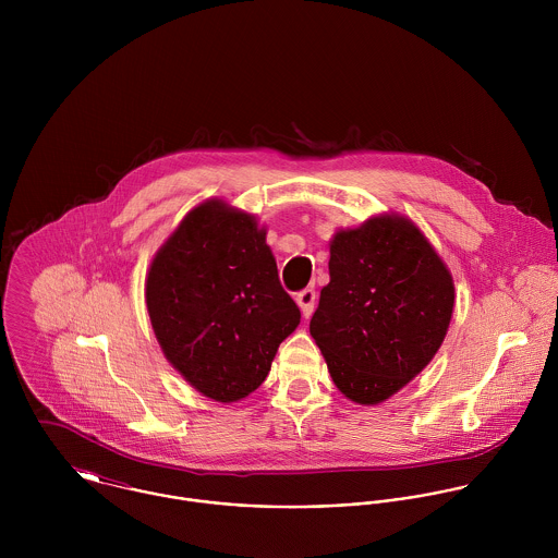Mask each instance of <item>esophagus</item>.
I'll return each instance as SVG.
<instances>
[{"label":"esophagus","instance_id":"obj_1","mask_svg":"<svg viewBox=\"0 0 558 558\" xmlns=\"http://www.w3.org/2000/svg\"><path fill=\"white\" fill-rule=\"evenodd\" d=\"M316 299H318V294H316L314 288H307V290L296 294V303H299V307H301L305 318H312V314L316 310Z\"/></svg>","mask_w":558,"mask_h":558}]
</instances>
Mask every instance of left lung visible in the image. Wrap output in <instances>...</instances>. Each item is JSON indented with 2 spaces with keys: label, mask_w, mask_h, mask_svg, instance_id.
Wrapping results in <instances>:
<instances>
[{
  "label": "left lung",
  "mask_w": 558,
  "mask_h": 558,
  "mask_svg": "<svg viewBox=\"0 0 558 558\" xmlns=\"http://www.w3.org/2000/svg\"><path fill=\"white\" fill-rule=\"evenodd\" d=\"M330 281L310 322L343 398L378 405L440 350L456 307L451 270L416 223L398 213L337 230Z\"/></svg>",
  "instance_id": "obj_1"
}]
</instances>
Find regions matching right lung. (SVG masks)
I'll list each match as a JSON object with an SVG mask.
<instances>
[{"mask_svg": "<svg viewBox=\"0 0 558 558\" xmlns=\"http://www.w3.org/2000/svg\"><path fill=\"white\" fill-rule=\"evenodd\" d=\"M146 307L171 367L219 403L251 396L301 324L266 228L219 197L189 210L160 244L146 275Z\"/></svg>", "mask_w": 558, "mask_h": 558, "instance_id": "right-lung-1", "label": "right lung"}]
</instances>
